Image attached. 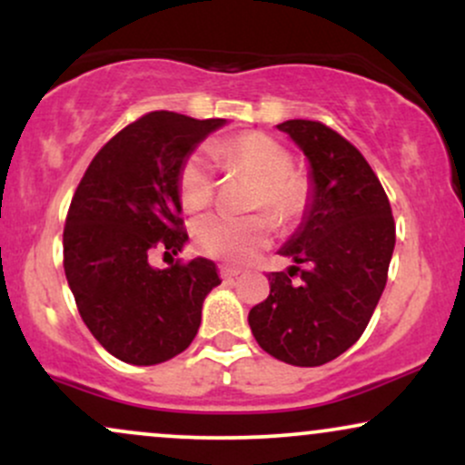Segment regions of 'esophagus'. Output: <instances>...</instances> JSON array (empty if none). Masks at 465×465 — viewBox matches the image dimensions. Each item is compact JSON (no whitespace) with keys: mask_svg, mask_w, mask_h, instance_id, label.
<instances>
[{"mask_svg":"<svg viewBox=\"0 0 465 465\" xmlns=\"http://www.w3.org/2000/svg\"><path fill=\"white\" fill-rule=\"evenodd\" d=\"M218 273H221L223 280H232V277H238L240 273H242V271H240V269H233V266L223 264V266H218Z\"/></svg>","mask_w":465,"mask_h":465,"instance_id":"34e87169","label":"esophagus"}]
</instances>
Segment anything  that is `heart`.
<instances>
[{
	"instance_id": "heart-1",
	"label": "heart",
	"mask_w": 465,
	"mask_h": 465,
	"mask_svg": "<svg viewBox=\"0 0 465 465\" xmlns=\"http://www.w3.org/2000/svg\"><path fill=\"white\" fill-rule=\"evenodd\" d=\"M212 154L223 165L258 181L253 207H266L280 225H292L306 214L312 185L292 173V157L282 143L262 133H244L218 143ZM179 201L183 210L199 212L214 199V173L205 153H192L179 170ZM266 214H210L194 223V242L203 253L227 262H244L269 244L273 221Z\"/></svg>"
}]
</instances>
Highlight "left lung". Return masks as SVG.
<instances>
[{
    "label": "left lung",
    "instance_id": "left-lung-1",
    "mask_svg": "<svg viewBox=\"0 0 465 465\" xmlns=\"http://www.w3.org/2000/svg\"><path fill=\"white\" fill-rule=\"evenodd\" d=\"M277 129L306 154L312 199L280 249L292 266L269 273L271 292L251 308L249 325L277 361L319 367L365 332L387 284L396 223L371 165L345 137L312 120ZM297 272L300 282L292 280Z\"/></svg>",
    "mask_w": 465,
    "mask_h": 465
}]
</instances>
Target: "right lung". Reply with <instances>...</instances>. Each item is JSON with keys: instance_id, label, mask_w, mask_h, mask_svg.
<instances>
[{"instance_id": "1", "label": "right lung", "mask_w": 465, "mask_h": 465, "mask_svg": "<svg viewBox=\"0 0 465 465\" xmlns=\"http://www.w3.org/2000/svg\"><path fill=\"white\" fill-rule=\"evenodd\" d=\"M227 120L153 111L111 137L89 163L69 205L63 266L78 312L98 343L131 365H157L194 341L216 264L194 258L154 269L151 251L177 255L188 242L179 170Z\"/></svg>"}]
</instances>
